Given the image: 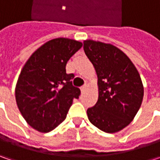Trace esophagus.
I'll list each match as a JSON object with an SVG mask.
<instances>
[{"mask_svg":"<svg viewBox=\"0 0 160 160\" xmlns=\"http://www.w3.org/2000/svg\"><path fill=\"white\" fill-rule=\"evenodd\" d=\"M86 89H87V85H86V84H84V85H83V86L80 88V90H81V92H84L86 91Z\"/></svg>","mask_w":160,"mask_h":160,"instance_id":"obj_1","label":"esophagus"}]
</instances>
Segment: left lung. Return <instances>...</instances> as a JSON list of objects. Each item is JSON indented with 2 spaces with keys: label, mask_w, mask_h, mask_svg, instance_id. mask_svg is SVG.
I'll use <instances>...</instances> for the list:
<instances>
[{
  "label": "left lung",
  "mask_w": 160,
  "mask_h": 160,
  "mask_svg": "<svg viewBox=\"0 0 160 160\" xmlns=\"http://www.w3.org/2000/svg\"><path fill=\"white\" fill-rule=\"evenodd\" d=\"M83 50L98 77L99 97L87 109L90 122L106 132L127 126L138 112L143 99V85L130 58L112 44L86 40Z\"/></svg>",
  "instance_id": "8db88e82"
}]
</instances>
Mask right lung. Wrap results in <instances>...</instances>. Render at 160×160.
Instances as JSON below:
<instances>
[{"label":"right lung","instance_id":"add662e5","mask_svg":"<svg viewBox=\"0 0 160 160\" xmlns=\"http://www.w3.org/2000/svg\"><path fill=\"white\" fill-rule=\"evenodd\" d=\"M83 43L68 38L45 42L28 58L16 85L18 108L29 126L48 132L61 124L80 89L73 86L74 74L66 73L68 59Z\"/></svg>","mask_w":160,"mask_h":160}]
</instances>
